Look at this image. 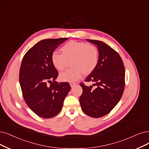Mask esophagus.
<instances>
[{
	"label": "esophagus",
	"instance_id": "1",
	"mask_svg": "<svg viewBox=\"0 0 149 149\" xmlns=\"http://www.w3.org/2000/svg\"><path fill=\"white\" fill-rule=\"evenodd\" d=\"M70 86L71 87H73V86H74L76 85V84H75V83H74V82H70Z\"/></svg>",
	"mask_w": 149,
	"mask_h": 149
}]
</instances>
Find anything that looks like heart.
<instances>
[{
  "label": "heart",
  "instance_id": "b5f03b06",
  "mask_svg": "<svg viewBox=\"0 0 149 149\" xmlns=\"http://www.w3.org/2000/svg\"><path fill=\"white\" fill-rule=\"evenodd\" d=\"M61 53L54 52L51 54L53 66L58 71L66 68L68 61L71 60L73 68L67 70L59 75L62 81L76 82L82 75L92 73L98 62L99 52L96 46L85 42L70 41L61 48Z\"/></svg>",
  "mask_w": 149,
  "mask_h": 149
}]
</instances>
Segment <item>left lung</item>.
I'll use <instances>...</instances> for the list:
<instances>
[{
	"label": "left lung",
	"mask_w": 149,
	"mask_h": 149,
	"mask_svg": "<svg viewBox=\"0 0 149 149\" xmlns=\"http://www.w3.org/2000/svg\"><path fill=\"white\" fill-rule=\"evenodd\" d=\"M87 40L97 46L99 59L85 81L92 82L96 88L81 83L79 102L85 114L98 118L108 114L120 101L125 87V67L119 54L109 46L102 41Z\"/></svg>",
	"instance_id": "obj_1"
}]
</instances>
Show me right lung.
<instances>
[{
    "instance_id": "add662e5",
    "label": "right lung",
    "mask_w": 149,
    "mask_h": 149,
    "mask_svg": "<svg viewBox=\"0 0 149 149\" xmlns=\"http://www.w3.org/2000/svg\"><path fill=\"white\" fill-rule=\"evenodd\" d=\"M68 38L41 40L22 58L19 83L23 97L30 109L42 118L53 117L61 111L71 88L68 82L55 81L58 72L51 62V54Z\"/></svg>"
}]
</instances>
